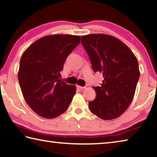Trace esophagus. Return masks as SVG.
Here are the masks:
<instances>
[{
	"label": "esophagus",
	"instance_id": "obj_1",
	"mask_svg": "<svg viewBox=\"0 0 157 157\" xmlns=\"http://www.w3.org/2000/svg\"><path fill=\"white\" fill-rule=\"evenodd\" d=\"M77 88L79 89H84L86 88L85 86H78V85H77Z\"/></svg>",
	"mask_w": 157,
	"mask_h": 157
}]
</instances>
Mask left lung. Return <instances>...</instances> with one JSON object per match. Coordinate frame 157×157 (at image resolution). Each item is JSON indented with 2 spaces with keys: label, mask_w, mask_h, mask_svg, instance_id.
I'll return each instance as SVG.
<instances>
[{
  "label": "left lung",
  "mask_w": 157,
  "mask_h": 157,
  "mask_svg": "<svg viewBox=\"0 0 157 157\" xmlns=\"http://www.w3.org/2000/svg\"><path fill=\"white\" fill-rule=\"evenodd\" d=\"M81 43L95 73L104 80L94 86L96 98L89 103L90 111L103 120L122 115L132 102L140 72L136 57L125 44L112 36L93 34L82 36Z\"/></svg>",
  "instance_id": "obj_1"
}]
</instances>
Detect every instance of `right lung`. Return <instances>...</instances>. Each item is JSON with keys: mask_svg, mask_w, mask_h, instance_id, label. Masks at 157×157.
<instances>
[{"mask_svg": "<svg viewBox=\"0 0 157 157\" xmlns=\"http://www.w3.org/2000/svg\"><path fill=\"white\" fill-rule=\"evenodd\" d=\"M80 37L70 34L44 36L29 46L21 58L18 78L21 91L28 105L41 117L55 118L70 105L76 86L61 81L59 77Z\"/></svg>", "mask_w": 157, "mask_h": 157, "instance_id": "obj_1", "label": "right lung"}]
</instances>
